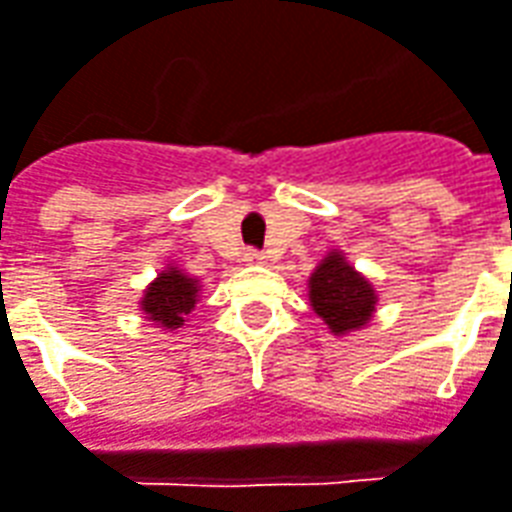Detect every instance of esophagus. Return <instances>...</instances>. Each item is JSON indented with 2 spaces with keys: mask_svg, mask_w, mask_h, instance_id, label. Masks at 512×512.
Returning <instances> with one entry per match:
<instances>
[{
  "mask_svg": "<svg viewBox=\"0 0 512 512\" xmlns=\"http://www.w3.org/2000/svg\"><path fill=\"white\" fill-rule=\"evenodd\" d=\"M243 260H246V263H263V260H266V255H263L260 249H246Z\"/></svg>",
  "mask_w": 512,
  "mask_h": 512,
  "instance_id": "esophagus-1",
  "label": "esophagus"
}]
</instances>
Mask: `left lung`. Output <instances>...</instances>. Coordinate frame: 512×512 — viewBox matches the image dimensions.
I'll use <instances>...</instances> for the list:
<instances>
[{"mask_svg": "<svg viewBox=\"0 0 512 512\" xmlns=\"http://www.w3.org/2000/svg\"><path fill=\"white\" fill-rule=\"evenodd\" d=\"M311 305L333 333L361 328L375 311V291L353 266L333 252L311 274Z\"/></svg>", "mask_w": 512, "mask_h": 512, "instance_id": "1", "label": "left lung"}]
</instances>
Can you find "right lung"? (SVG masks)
<instances>
[{
	"instance_id": "1",
	"label": "right lung",
	"mask_w": 512,
	"mask_h": 512,
	"mask_svg": "<svg viewBox=\"0 0 512 512\" xmlns=\"http://www.w3.org/2000/svg\"><path fill=\"white\" fill-rule=\"evenodd\" d=\"M196 294L198 285L193 277H184L182 271L176 269L162 271L145 291L142 311L162 328H182L184 316L196 308Z\"/></svg>"
}]
</instances>
